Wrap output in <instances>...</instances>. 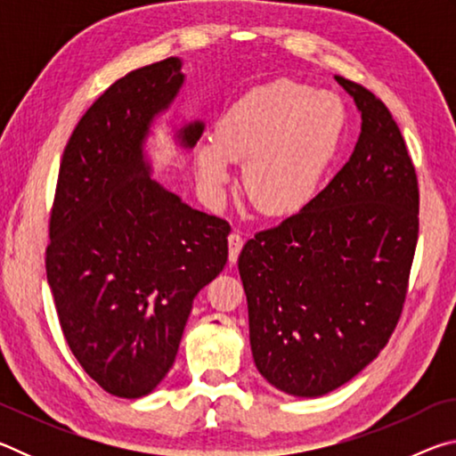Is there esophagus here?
<instances>
[{"instance_id":"esophagus-1","label":"esophagus","mask_w":456,"mask_h":456,"mask_svg":"<svg viewBox=\"0 0 456 456\" xmlns=\"http://www.w3.org/2000/svg\"><path fill=\"white\" fill-rule=\"evenodd\" d=\"M243 243H245V239L241 233H239V231H233V233L229 235V261L231 264H235L237 261L239 253H241V249H243Z\"/></svg>"}]
</instances>
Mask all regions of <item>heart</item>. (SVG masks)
<instances>
[{
	"mask_svg": "<svg viewBox=\"0 0 456 456\" xmlns=\"http://www.w3.org/2000/svg\"><path fill=\"white\" fill-rule=\"evenodd\" d=\"M348 108L331 90L273 80L251 88L223 114L217 138L197 146L200 183L221 195L233 160H245L243 187L261 213L291 215L310 203L336 159Z\"/></svg>",
	"mask_w": 456,
	"mask_h": 456,
	"instance_id": "b5f03b06",
	"label": "heart"
}]
</instances>
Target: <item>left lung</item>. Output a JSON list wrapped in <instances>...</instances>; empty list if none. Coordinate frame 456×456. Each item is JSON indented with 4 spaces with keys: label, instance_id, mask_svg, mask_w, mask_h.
Masks as SVG:
<instances>
[{
    "label": "left lung",
    "instance_id": "left-lung-1",
    "mask_svg": "<svg viewBox=\"0 0 456 456\" xmlns=\"http://www.w3.org/2000/svg\"><path fill=\"white\" fill-rule=\"evenodd\" d=\"M334 78L362 114L350 160L239 256L256 366L302 398L339 388L388 344L419 241V181L398 125L372 92Z\"/></svg>",
    "mask_w": 456,
    "mask_h": 456
}]
</instances>
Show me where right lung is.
<instances>
[{"instance_id": "right-lung-1", "label": "right lung", "mask_w": 456, "mask_h": 456, "mask_svg": "<svg viewBox=\"0 0 456 456\" xmlns=\"http://www.w3.org/2000/svg\"><path fill=\"white\" fill-rule=\"evenodd\" d=\"M179 58L138 68L76 125L61 157L45 273L76 360L108 395L141 398L171 370L192 299L227 264L229 223L151 176L144 142L184 82ZM203 122L179 130L192 149Z\"/></svg>"}]
</instances>
